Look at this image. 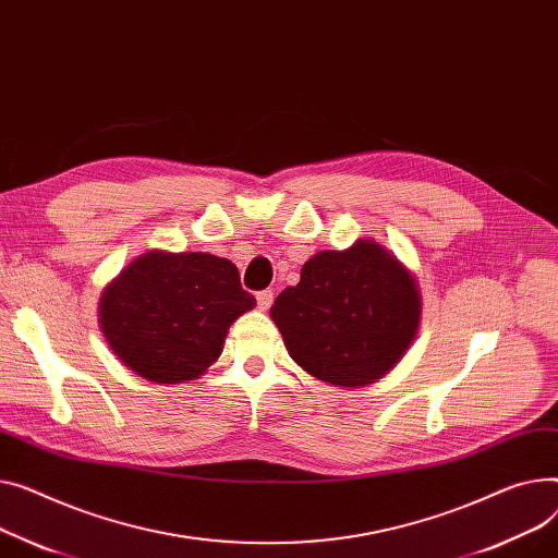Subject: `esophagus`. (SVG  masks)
<instances>
[{
	"label": "esophagus",
	"mask_w": 558,
	"mask_h": 558,
	"mask_svg": "<svg viewBox=\"0 0 558 558\" xmlns=\"http://www.w3.org/2000/svg\"><path fill=\"white\" fill-rule=\"evenodd\" d=\"M271 303H274V291H271V289H265V291L257 293V307H259V310H263V312L269 310Z\"/></svg>",
	"instance_id": "1"
}]
</instances>
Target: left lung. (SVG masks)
<instances>
[{
    "label": "left lung",
    "instance_id": "obj_1",
    "mask_svg": "<svg viewBox=\"0 0 558 558\" xmlns=\"http://www.w3.org/2000/svg\"><path fill=\"white\" fill-rule=\"evenodd\" d=\"M420 316L415 276L375 240L316 253L301 282L271 307L289 356L341 388L369 386L390 373L413 343Z\"/></svg>",
    "mask_w": 558,
    "mask_h": 558
}]
</instances>
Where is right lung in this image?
<instances>
[{
	"label": "right lung",
	"instance_id": "right-lung-1",
	"mask_svg": "<svg viewBox=\"0 0 558 558\" xmlns=\"http://www.w3.org/2000/svg\"><path fill=\"white\" fill-rule=\"evenodd\" d=\"M253 307L231 259L147 251L105 287L98 320L111 352L132 373L183 384L206 373L231 323Z\"/></svg>",
	"mask_w": 558,
	"mask_h": 558
}]
</instances>
